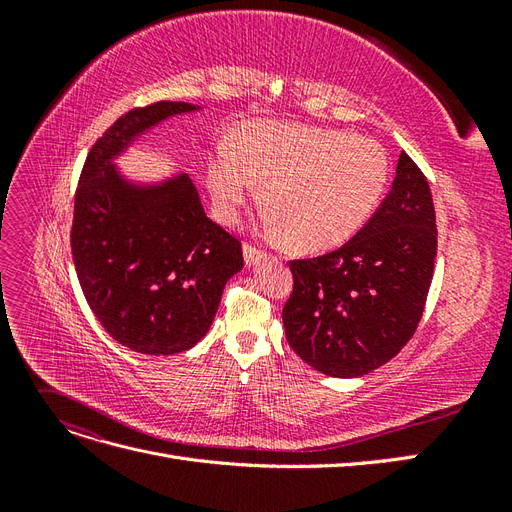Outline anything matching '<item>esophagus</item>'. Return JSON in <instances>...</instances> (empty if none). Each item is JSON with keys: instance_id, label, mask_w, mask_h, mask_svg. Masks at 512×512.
I'll use <instances>...</instances> for the list:
<instances>
[{"instance_id": "1", "label": "esophagus", "mask_w": 512, "mask_h": 512, "mask_svg": "<svg viewBox=\"0 0 512 512\" xmlns=\"http://www.w3.org/2000/svg\"><path fill=\"white\" fill-rule=\"evenodd\" d=\"M243 258L247 267H254V265H260L262 260H267V254L260 252L254 245H243Z\"/></svg>"}]
</instances>
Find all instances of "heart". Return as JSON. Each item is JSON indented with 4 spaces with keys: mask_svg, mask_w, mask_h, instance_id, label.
Here are the masks:
<instances>
[{
    "mask_svg": "<svg viewBox=\"0 0 512 512\" xmlns=\"http://www.w3.org/2000/svg\"><path fill=\"white\" fill-rule=\"evenodd\" d=\"M389 175L386 151L371 138L282 121L245 123L232 149L222 145L207 162L222 222L239 218L258 183L267 232L301 254L352 239L376 211Z\"/></svg>",
    "mask_w": 512,
    "mask_h": 512,
    "instance_id": "1",
    "label": "heart"
}]
</instances>
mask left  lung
Instances as JSON below:
<instances>
[{"instance_id":"1","label":"left lung","mask_w":512,"mask_h":512,"mask_svg":"<svg viewBox=\"0 0 512 512\" xmlns=\"http://www.w3.org/2000/svg\"><path fill=\"white\" fill-rule=\"evenodd\" d=\"M438 250L429 183L401 151L393 188L339 250L292 260L282 320L290 348L324 376L359 378L389 363L423 316Z\"/></svg>"}]
</instances>
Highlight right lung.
I'll use <instances>...</instances> for the list:
<instances>
[{"label": "right lung", "mask_w": 512, "mask_h": 512, "mask_svg": "<svg viewBox=\"0 0 512 512\" xmlns=\"http://www.w3.org/2000/svg\"><path fill=\"white\" fill-rule=\"evenodd\" d=\"M198 111L156 102L119 117L91 147L74 198L70 241L85 299L117 344L141 354L196 346L243 269L241 243L207 218L188 175L141 181L115 164L166 119Z\"/></svg>", "instance_id": "1"}]
</instances>
